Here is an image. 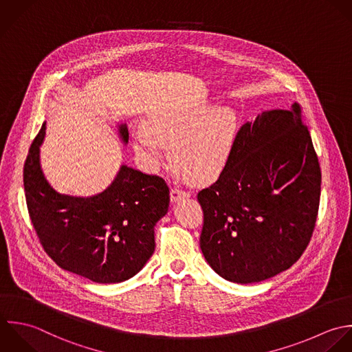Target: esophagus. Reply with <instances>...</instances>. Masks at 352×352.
<instances>
[{"mask_svg": "<svg viewBox=\"0 0 352 352\" xmlns=\"http://www.w3.org/2000/svg\"><path fill=\"white\" fill-rule=\"evenodd\" d=\"M189 196H190V193H189L188 190H184V189H181V188H178V186H174V188H171V190H170L171 201H178V200L185 199V197H189Z\"/></svg>", "mask_w": 352, "mask_h": 352, "instance_id": "34e87169", "label": "esophagus"}]
</instances>
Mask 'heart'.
<instances>
[{"label": "heart", "mask_w": 352, "mask_h": 352, "mask_svg": "<svg viewBox=\"0 0 352 352\" xmlns=\"http://www.w3.org/2000/svg\"><path fill=\"white\" fill-rule=\"evenodd\" d=\"M241 122L229 105L199 102L188 107L163 108L133 134L138 159L148 168H156L166 157L181 174L204 182L226 170L237 149Z\"/></svg>", "instance_id": "1"}]
</instances>
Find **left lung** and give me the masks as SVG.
I'll use <instances>...</instances> for the list:
<instances>
[{
	"instance_id": "8db88e82",
	"label": "left lung",
	"mask_w": 352,
	"mask_h": 352,
	"mask_svg": "<svg viewBox=\"0 0 352 352\" xmlns=\"http://www.w3.org/2000/svg\"><path fill=\"white\" fill-rule=\"evenodd\" d=\"M320 197L321 167L300 105L263 111L241 126L226 170L197 193L206 261L239 284L289 269L313 237Z\"/></svg>"
}]
</instances>
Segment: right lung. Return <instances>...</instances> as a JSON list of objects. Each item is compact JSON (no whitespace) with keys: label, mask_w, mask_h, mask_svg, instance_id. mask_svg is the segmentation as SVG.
<instances>
[{"label":"right lung","mask_w":352,"mask_h":352,"mask_svg":"<svg viewBox=\"0 0 352 352\" xmlns=\"http://www.w3.org/2000/svg\"><path fill=\"white\" fill-rule=\"evenodd\" d=\"M124 142L129 131L119 127ZM34 138L23 168L25 203L45 252L61 269L98 284L135 276L155 251L153 228L167 212L170 190L159 175L122 166L112 185L93 197L60 195L45 179Z\"/></svg>","instance_id":"1"}]
</instances>
